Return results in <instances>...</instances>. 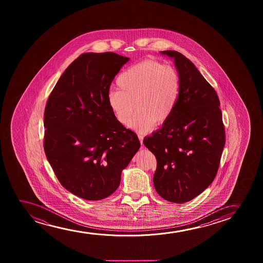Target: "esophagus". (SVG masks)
Returning a JSON list of instances; mask_svg holds the SVG:
<instances>
[{"mask_svg": "<svg viewBox=\"0 0 263 263\" xmlns=\"http://www.w3.org/2000/svg\"><path fill=\"white\" fill-rule=\"evenodd\" d=\"M138 138H139V140H140V144H141V148L143 149L144 148V144H143V136H141V135H138Z\"/></svg>", "mask_w": 263, "mask_h": 263, "instance_id": "obj_1", "label": "esophagus"}]
</instances>
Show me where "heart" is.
Here are the masks:
<instances>
[{"mask_svg": "<svg viewBox=\"0 0 263 263\" xmlns=\"http://www.w3.org/2000/svg\"><path fill=\"white\" fill-rule=\"evenodd\" d=\"M118 90L107 96L108 108L118 122L147 133L154 126H162L173 116L180 94V76L171 65L153 60L140 62L123 72L117 80Z\"/></svg>", "mask_w": 263, "mask_h": 263, "instance_id": "obj_1", "label": "heart"}]
</instances>
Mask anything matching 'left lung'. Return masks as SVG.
Returning <instances> with one entry per match:
<instances>
[{
    "label": "left lung",
    "mask_w": 263,
    "mask_h": 263,
    "mask_svg": "<svg viewBox=\"0 0 263 263\" xmlns=\"http://www.w3.org/2000/svg\"><path fill=\"white\" fill-rule=\"evenodd\" d=\"M173 58L180 76L176 108L144 144L155 155L154 185L162 198L185 203L201 194L216 177L226 135L219 99L194 64L177 51Z\"/></svg>",
    "instance_id": "left-lung-1"
}]
</instances>
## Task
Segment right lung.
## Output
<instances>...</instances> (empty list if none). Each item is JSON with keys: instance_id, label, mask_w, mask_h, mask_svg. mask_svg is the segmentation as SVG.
Listing matches in <instances>:
<instances>
[{"instance_id": "1", "label": "right lung", "mask_w": 263, "mask_h": 263, "mask_svg": "<svg viewBox=\"0 0 263 263\" xmlns=\"http://www.w3.org/2000/svg\"><path fill=\"white\" fill-rule=\"evenodd\" d=\"M128 60L112 52L81 54L59 78L45 108L47 160L62 186L86 200L110 196L140 147L107 101L112 81Z\"/></svg>"}]
</instances>
